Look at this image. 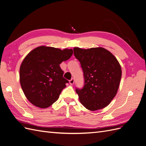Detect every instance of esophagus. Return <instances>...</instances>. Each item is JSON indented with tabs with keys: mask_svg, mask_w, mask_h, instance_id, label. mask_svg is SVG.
<instances>
[{
	"mask_svg": "<svg viewBox=\"0 0 146 146\" xmlns=\"http://www.w3.org/2000/svg\"><path fill=\"white\" fill-rule=\"evenodd\" d=\"M74 80L73 78L71 79H70V81H69V83H70V85H73V84H74Z\"/></svg>",
	"mask_w": 146,
	"mask_h": 146,
	"instance_id": "obj_1",
	"label": "esophagus"
}]
</instances>
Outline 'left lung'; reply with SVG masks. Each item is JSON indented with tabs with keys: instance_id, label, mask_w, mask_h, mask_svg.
Here are the masks:
<instances>
[{
	"instance_id": "1",
	"label": "left lung",
	"mask_w": 146,
	"mask_h": 146,
	"mask_svg": "<svg viewBox=\"0 0 146 146\" xmlns=\"http://www.w3.org/2000/svg\"><path fill=\"white\" fill-rule=\"evenodd\" d=\"M73 51L85 80L83 88L76 90L80 102L90 111L104 109L115 98L119 87L122 70L118 60L102 47H74Z\"/></svg>"
}]
</instances>
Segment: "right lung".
Wrapping results in <instances>:
<instances>
[{
    "mask_svg": "<svg viewBox=\"0 0 146 146\" xmlns=\"http://www.w3.org/2000/svg\"><path fill=\"white\" fill-rule=\"evenodd\" d=\"M73 54V50L39 46L23 59L20 67V83L33 105L46 109L58 100L68 81L63 77L60 64Z\"/></svg>",
    "mask_w": 146,
    "mask_h": 146,
    "instance_id": "add662e5",
    "label": "right lung"
}]
</instances>
